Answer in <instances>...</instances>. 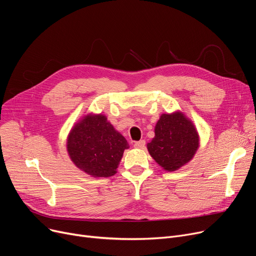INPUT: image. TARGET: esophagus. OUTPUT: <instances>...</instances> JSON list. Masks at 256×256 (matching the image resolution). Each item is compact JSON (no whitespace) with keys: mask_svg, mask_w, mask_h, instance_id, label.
Here are the masks:
<instances>
[{"mask_svg":"<svg viewBox=\"0 0 256 256\" xmlns=\"http://www.w3.org/2000/svg\"><path fill=\"white\" fill-rule=\"evenodd\" d=\"M144 146H146V141L144 140L136 141L134 143V148H144Z\"/></svg>","mask_w":256,"mask_h":256,"instance_id":"34e87169","label":"esophagus"}]
</instances>
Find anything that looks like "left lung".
<instances>
[{
  "label": "left lung",
  "instance_id": "obj_1",
  "mask_svg": "<svg viewBox=\"0 0 256 256\" xmlns=\"http://www.w3.org/2000/svg\"><path fill=\"white\" fill-rule=\"evenodd\" d=\"M198 148V136L192 122L181 113L163 114L148 143L152 157L161 168L174 172L192 160Z\"/></svg>",
  "mask_w": 256,
  "mask_h": 256
}]
</instances>
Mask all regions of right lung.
Wrapping results in <instances>:
<instances>
[{"label":"right lung","instance_id":"add662e5","mask_svg":"<svg viewBox=\"0 0 256 256\" xmlns=\"http://www.w3.org/2000/svg\"><path fill=\"white\" fill-rule=\"evenodd\" d=\"M66 146L77 168L94 176L108 178L116 174L128 143L106 116L96 115L88 116L75 126Z\"/></svg>","mask_w":256,"mask_h":256}]
</instances>
